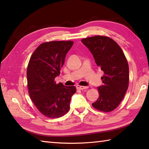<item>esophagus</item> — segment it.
I'll use <instances>...</instances> for the list:
<instances>
[{
  "instance_id": "esophagus-1",
  "label": "esophagus",
  "mask_w": 149,
  "mask_h": 149,
  "mask_svg": "<svg viewBox=\"0 0 149 149\" xmlns=\"http://www.w3.org/2000/svg\"><path fill=\"white\" fill-rule=\"evenodd\" d=\"M76 88L79 90H84V89H86L88 88V87H85V86H80V85H77Z\"/></svg>"
}]
</instances>
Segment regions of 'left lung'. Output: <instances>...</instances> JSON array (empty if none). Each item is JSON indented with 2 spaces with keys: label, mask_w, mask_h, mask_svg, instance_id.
<instances>
[{
  "label": "left lung",
  "mask_w": 149,
  "mask_h": 149,
  "mask_svg": "<svg viewBox=\"0 0 149 149\" xmlns=\"http://www.w3.org/2000/svg\"><path fill=\"white\" fill-rule=\"evenodd\" d=\"M93 54L95 62L104 72L103 85L98 87L99 97L93 108L109 112L123 100L129 85V65L122 49L112 39L96 35L81 39Z\"/></svg>",
  "instance_id": "8db88e82"
}]
</instances>
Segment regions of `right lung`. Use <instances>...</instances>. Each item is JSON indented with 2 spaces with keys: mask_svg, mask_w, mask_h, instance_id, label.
<instances>
[{
  "mask_svg": "<svg viewBox=\"0 0 149 149\" xmlns=\"http://www.w3.org/2000/svg\"><path fill=\"white\" fill-rule=\"evenodd\" d=\"M72 41H54L39 45L32 54L27 68V89L29 97L40 112L49 118H57L70 109L75 86L56 84L65 55L71 49Z\"/></svg>",
  "mask_w": 149,
  "mask_h": 149,
  "instance_id": "right-lung-1",
  "label": "right lung"
}]
</instances>
